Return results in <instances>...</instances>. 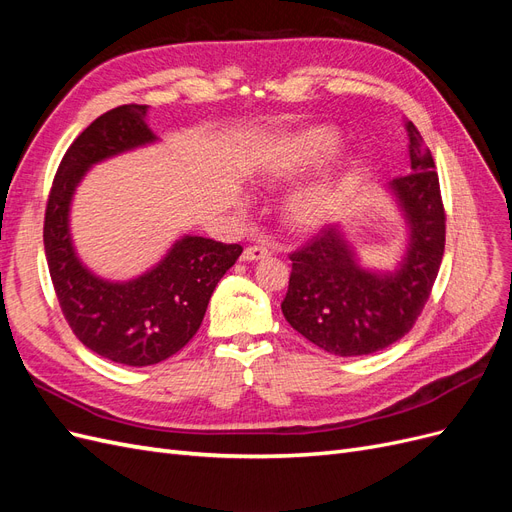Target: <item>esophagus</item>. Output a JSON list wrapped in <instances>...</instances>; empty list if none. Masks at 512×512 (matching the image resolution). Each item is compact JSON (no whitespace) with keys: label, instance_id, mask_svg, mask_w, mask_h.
I'll return each instance as SVG.
<instances>
[{"label":"esophagus","instance_id":"1","mask_svg":"<svg viewBox=\"0 0 512 512\" xmlns=\"http://www.w3.org/2000/svg\"><path fill=\"white\" fill-rule=\"evenodd\" d=\"M269 256H271V250H267V247H262V245H250V247H245V250H243L241 260H243V262H256V260L269 258Z\"/></svg>","mask_w":512,"mask_h":512}]
</instances>
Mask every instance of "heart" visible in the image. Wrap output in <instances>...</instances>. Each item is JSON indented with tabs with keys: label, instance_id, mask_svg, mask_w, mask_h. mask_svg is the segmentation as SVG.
<instances>
[{
	"label": "heart",
	"instance_id": "obj_1",
	"mask_svg": "<svg viewBox=\"0 0 512 512\" xmlns=\"http://www.w3.org/2000/svg\"><path fill=\"white\" fill-rule=\"evenodd\" d=\"M339 132L331 126H305L273 138L260 149L254 170L262 183H282L305 173L312 166L331 158L339 149ZM350 166L335 162L305 183L297 185L284 200V218L294 230H316L327 224L337 213L346 185Z\"/></svg>",
	"mask_w": 512,
	"mask_h": 512
}]
</instances>
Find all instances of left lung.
<instances>
[{
  "mask_svg": "<svg viewBox=\"0 0 512 512\" xmlns=\"http://www.w3.org/2000/svg\"><path fill=\"white\" fill-rule=\"evenodd\" d=\"M410 173L389 190L408 224V245L395 271H369L339 226L322 228L292 252L282 312L305 339L337 356L378 352L404 337L421 316L444 254L446 213L431 151L406 121Z\"/></svg>",
  "mask_w": 512,
  "mask_h": 512,
  "instance_id": "1",
  "label": "left lung"
}]
</instances>
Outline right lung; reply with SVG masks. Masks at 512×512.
I'll list each match as a JSON object with an SVG mask.
<instances>
[{
    "mask_svg": "<svg viewBox=\"0 0 512 512\" xmlns=\"http://www.w3.org/2000/svg\"><path fill=\"white\" fill-rule=\"evenodd\" d=\"M145 117V104H123L76 136L44 213V254L70 329L91 352L130 367L166 361L190 342L215 286L243 252L239 243L185 235L156 267L130 282L102 280L76 256L70 237L76 185L94 164L156 141Z\"/></svg>",
    "mask_w": 512,
    "mask_h": 512,
    "instance_id": "right-lung-1",
    "label": "right lung"
}]
</instances>
